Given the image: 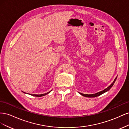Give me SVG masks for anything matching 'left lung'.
Here are the masks:
<instances>
[{"label":"left lung","instance_id":"8db88e82","mask_svg":"<svg viewBox=\"0 0 129 129\" xmlns=\"http://www.w3.org/2000/svg\"><path fill=\"white\" fill-rule=\"evenodd\" d=\"M117 76L115 78V79L114 80V82H113L110 85H109V86L108 88H107L106 89L103 90L102 91H100L99 92H97L96 93H93V94H84V93H82L81 92H79V93H80V94H81V95H82V96H83L84 97H97V96H100L101 95L103 94V93L106 92L107 91H109V90L110 89V88L113 86V85H114V84L115 83V81H116V80L117 79Z\"/></svg>","mask_w":129,"mask_h":129}]
</instances>
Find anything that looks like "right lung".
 Segmentation results:
<instances>
[{
  "instance_id": "1",
  "label": "right lung",
  "mask_w": 129,
  "mask_h": 129,
  "mask_svg": "<svg viewBox=\"0 0 129 129\" xmlns=\"http://www.w3.org/2000/svg\"><path fill=\"white\" fill-rule=\"evenodd\" d=\"M52 90H50V91H49V92H47V93H43V94H40V95H35V94H30L31 95H32V96H37V97H41V96H45V95H47V94H48V93H49L50 91H51ZM24 93H26V92H24Z\"/></svg>"
}]
</instances>
